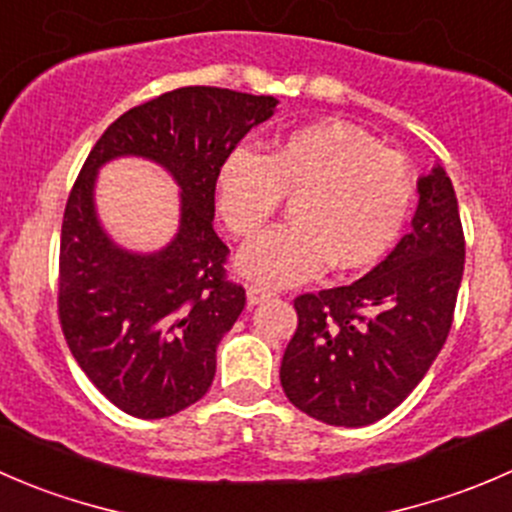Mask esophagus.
I'll list each match as a JSON object with an SVG mask.
<instances>
[{"label":"esophagus","mask_w":512,"mask_h":512,"mask_svg":"<svg viewBox=\"0 0 512 512\" xmlns=\"http://www.w3.org/2000/svg\"><path fill=\"white\" fill-rule=\"evenodd\" d=\"M246 296H249V303L254 306V303H261V301H266V298L276 296V291L268 286H263V283H249V288H246Z\"/></svg>","instance_id":"34e87169"}]
</instances>
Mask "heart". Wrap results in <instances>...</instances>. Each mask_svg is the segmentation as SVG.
Wrapping results in <instances>:
<instances>
[{"mask_svg": "<svg viewBox=\"0 0 512 512\" xmlns=\"http://www.w3.org/2000/svg\"><path fill=\"white\" fill-rule=\"evenodd\" d=\"M288 196L291 221L249 249L239 266L268 286L306 281L328 266L358 271L391 251L411 216L416 179L398 151L341 121L281 136L266 154L236 149L216 176V204L236 239H254Z\"/></svg>", "mask_w": 512, "mask_h": 512, "instance_id": "obj_1", "label": "heart"}]
</instances>
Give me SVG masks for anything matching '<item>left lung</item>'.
<instances>
[{"label": "left lung", "instance_id": "1", "mask_svg": "<svg viewBox=\"0 0 512 512\" xmlns=\"http://www.w3.org/2000/svg\"><path fill=\"white\" fill-rule=\"evenodd\" d=\"M411 234L351 286L301 293L281 361L288 401L328 426L386 418L423 381L453 326L465 236L450 176L418 181Z\"/></svg>", "mask_w": 512, "mask_h": 512}]
</instances>
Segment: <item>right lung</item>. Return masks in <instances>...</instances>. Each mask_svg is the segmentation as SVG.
<instances>
[{
  "label": "right lung",
  "instance_id": "add662e5",
  "mask_svg": "<svg viewBox=\"0 0 512 512\" xmlns=\"http://www.w3.org/2000/svg\"><path fill=\"white\" fill-rule=\"evenodd\" d=\"M273 96L181 86L121 114L86 156L69 191L59 244L57 308L67 346L89 381L134 418L174 416L206 396L216 346L246 306L214 231L221 164L273 114ZM144 155L182 186V226L159 255L121 252L93 211L95 169Z\"/></svg>",
  "mask_w": 512,
  "mask_h": 512
}]
</instances>
